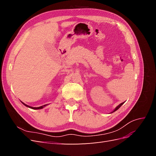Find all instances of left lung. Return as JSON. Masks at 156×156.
<instances>
[{
    "mask_svg": "<svg viewBox=\"0 0 156 156\" xmlns=\"http://www.w3.org/2000/svg\"><path fill=\"white\" fill-rule=\"evenodd\" d=\"M124 103H120V105H118V106H117V107H116L115 108V109L114 111H112V112H114L115 111H117L118 109H119V108H120V107H121V106H122V105H123V104H124Z\"/></svg>",
    "mask_w": 156,
    "mask_h": 156,
    "instance_id": "8db88e82",
    "label": "left lung"
}]
</instances>
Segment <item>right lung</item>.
<instances>
[{
	"label": "right lung",
	"instance_id": "right-lung-1",
	"mask_svg": "<svg viewBox=\"0 0 156 156\" xmlns=\"http://www.w3.org/2000/svg\"><path fill=\"white\" fill-rule=\"evenodd\" d=\"M22 103H23V104H24L26 107H29V108H32V109H41V108H44V107H45L47 105H48V104H46V105H42V106H41V107H30V106L27 105L25 104V103H23V102H22Z\"/></svg>",
	"mask_w": 156,
	"mask_h": 156
}]
</instances>
